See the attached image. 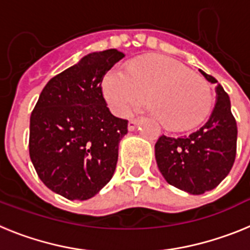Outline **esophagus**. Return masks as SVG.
<instances>
[{"label": "esophagus", "mask_w": 250, "mask_h": 250, "mask_svg": "<svg viewBox=\"0 0 250 250\" xmlns=\"http://www.w3.org/2000/svg\"><path fill=\"white\" fill-rule=\"evenodd\" d=\"M139 124H140V121L136 120V119H132V120L129 121V125H127V127H129L130 131H134V130L138 127Z\"/></svg>", "instance_id": "34e87169"}]
</instances>
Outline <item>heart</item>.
Returning <instances> with one entry per match:
<instances>
[{
    "instance_id": "obj_1",
    "label": "heart",
    "mask_w": 250,
    "mask_h": 250,
    "mask_svg": "<svg viewBox=\"0 0 250 250\" xmlns=\"http://www.w3.org/2000/svg\"><path fill=\"white\" fill-rule=\"evenodd\" d=\"M147 109L169 130H188L202 123L213 104L210 85L175 60L147 55L129 68L115 66L104 76L103 92L112 112L124 115L145 98Z\"/></svg>"
}]
</instances>
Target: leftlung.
I'll return each mask as SVG.
<instances>
[{"mask_svg": "<svg viewBox=\"0 0 250 250\" xmlns=\"http://www.w3.org/2000/svg\"><path fill=\"white\" fill-rule=\"evenodd\" d=\"M211 83L218 81L200 70ZM237 121L230 99L222 85L216 86V103L210 118L190 135H161L155 144V159L167 183L189 194L199 195L222 183L237 155Z\"/></svg>", "mask_w": 250, "mask_h": 250, "instance_id": "left-lung-1", "label": "left lung"}]
</instances>
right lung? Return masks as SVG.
Instances as JSON below:
<instances>
[{
    "label": "right lung",
    "mask_w": 250,
    "mask_h": 250,
    "mask_svg": "<svg viewBox=\"0 0 250 250\" xmlns=\"http://www.w3.org/2000/svg\"><path fill=\"white\" fill-rule=\"evenodd\" d=\"M124 56L111 48L83 57L46 83L32 110L31 161L43 184L66 199H90L114 175L127 120L111 114L101 83Z\"/></svg>",
    "instance_id": "obj_1"
}]
</instances>
